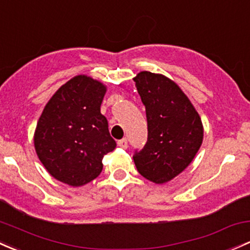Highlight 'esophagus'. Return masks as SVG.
I'll return each instance as SVG.
<instances>
[{
    "instance_id": "34e87169",
    "label": "esophagus",
    "mask_w": 250,
    "mask_h": 250,
    "mask_svg": "<svg viewBox=\"0 0 250 250\" xmlns=\"http://www.w3.org/2000/svg\"><path fill=\"white\" fill-rule=\"evenodd\" d=\"M117 145L121 147V148H127L128 147V141H127V139H122V140H120L117 143Z\"/></svg>"
}]
</instances>
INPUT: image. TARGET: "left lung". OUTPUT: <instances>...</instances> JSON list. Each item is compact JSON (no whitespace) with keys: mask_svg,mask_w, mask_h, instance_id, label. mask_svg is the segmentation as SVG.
Wrapping results in <instances>:
<instances>
[{"mask_svg":"<svg viewBox=\"0 0 250 250\" xmlns=\"http://www.w3.org/2000/svg\"><path fill=\"white\" fill-rule=\"evenodd\" d=\"M146 107L147 143L133 157L139 173L163 185L193 162L204 139V125L180 86L163 74L140 72L133 78Z\"/></svg>","mask_w":250,"mask_h":250,"instance_id":"1","label":"left lung"}]
</instances>
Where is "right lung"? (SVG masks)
<instances>
[{"label": "right lung", "mask_w": 250, "mask_h": 250, "mask_svg": "<svg viewBox=\"0 0 250 250\" xmlns=\"http://www.w3.org/2000/svg\"><path fill=\"white\" fill-rule=\"evenodd\" d=\"M106 86L87 75L62 85L46 103L33 136L36 153L50 175L72 187L87 185L114 151L107 120L101 114Z\"/></svg>", "instance_id": "obj_1"}]
</instances>
